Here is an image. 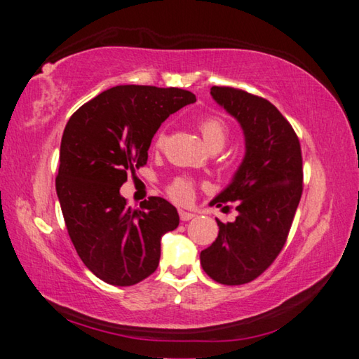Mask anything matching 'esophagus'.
<instances>
[{
  "instance_id": "34e87169",
  "label": "esophagus",
  "mask_w": 359,
  "mask_h": 359,
  "mask_svg": "<svg viewBox=\"0 0 359 359\" xmlns=\"http://www.w3.org/2000/svg\"><path fill=\"white\" fill-rule=\"evenodd\" d=\"M179 215H180V220L182 222H188L191 220V218H194V214H191V212H187V210H179Z\"/></svg>"
}]
</instances>
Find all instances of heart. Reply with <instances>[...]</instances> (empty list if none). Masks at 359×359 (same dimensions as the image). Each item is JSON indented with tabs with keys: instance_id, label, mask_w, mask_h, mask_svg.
Instances as JSON below:
<instances>
[{
	"instance_id": "b5f03b06",
	"label": "heart",
	"mask_w": 359,
	"mask_h": 359,
	"mask_svg": "<svg viewBox=\"0 0 359 359\" xmlns=\"http://www.w3.org/2000/svg\"><path fill=\"white\" fill-rule=\"evenodd\" d=\"M199 131L204 137L205 144L209 145L210 149H222L228 141V125L222 117H217V115H210V117H205L199 121ZM166 141V133L160 131L155 139V147H161ZM169 196L174 198L175 201H188L193 193V182L190 179L179 177L172 180L168 187Z\"/></svg>"
}]
</instances>
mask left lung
<instances>
[{
	"label": "left lung",
	"mask_w": 359,
	"mask_h": 359,
	"mask_svg": "<svg viewBox=\"0 0 359 359\" xmlns=\"http://www.w3.org/2000/svg\"><path fill=\"white\" fill-rule=\"evenodd\" d=\"M212 98L239 121L245 155L231 184L210 205L239 212L217 218L218 238L201 252L205 274L223 285L248 283L269 267L287 242L302 194V156L294 130L269 101L233 87H212Z\"/></svg>",
	"instance_id": "1"
}]
</instances>
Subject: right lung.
Here are the masks:
<instances>
[{
    "label": "right lung",
    "instance_id": "obj_1",
    "mask_svg": "<svg viewBox=\"0 0 359 359\" xmlns=\"http://www.w3.org/2000/svg\"><path fill=\"white\" fill-rule=\"evenodd\" d=\"M194 101L182 88L118 85L85 102L66 123L58 201L77 255L102 282L131 287L154 274L163 234L179 226L177 209L166 199L151 196L131 209L120 187L147 163L163 121Z\"/></svg>",
    "mask_w": 359,
    "mask_h": 359
}]
</instances>
